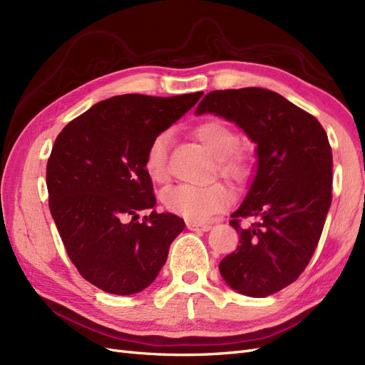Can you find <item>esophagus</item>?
I'll list each match as a JSON object with an SVG mask.
<instances>
[{
	"instance_id": "obj_1",
	"label": "esophagus",
	"mask_w": 365,
	"mask_h": 365,
	"mask_svg": "<svg viewBox=\"0 0 365 365\" xmlns=\"http://www.w3.org/2000/svg\"><path fill=\"white\" fill-rule=\"evenodd\" d=\"M187 228L190 231H208L212 228L210 224H204V222H193V220H187Z\"/></svg>"
}]
</instances>
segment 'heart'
Listing matches in <instances>:
<instances>
[{
	"instance_id": "b5f03b06",
	"label": "heart",
	"mask_w": 365,
	"mask_h": 365,
	"mask_svg": "<svg viewBox=\"0 0 365 365\" xmlns=\"http://www.w3.org/2000/svg\"><path fill=\"white\" fill-rule=\"evenodd\" d=\"M205 149L216 158V169L224 178L242 182L251 173V158L245 150L236 149L239 137L233 128L219 120H208L193 130ZM172 135L160 132L149 143L145 155V170L153 182H164L169 176V149ZM163 204L170 213L190 220H205L231 204V193L220 184L207 187L178 185L163 195Z\"/></svg>"
}]
</instances>
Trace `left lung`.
<instances>
[{
	"label": "left lung",
	"mask_w": 365,
	"mask_h": 365,
	"mask_svg": "<svg viewBox=\"0 0 365 365\" xmlns=\"http://www.w3.org/2000/svg\"><path fill=\"white\" fill-rule=\"evenodd\" d=\"M195 114L233 121L257 145L256 175L230 220L240 245L220 260V275L248 297L279 292L312 259L332 202L326 130L314 115L263 88L212 91ZM242 217H256L257 222L242 229Z\"/></svg>",
	"instance_id": "obj_1"
}]
</instances>
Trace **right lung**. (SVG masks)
I'll list each match as a JSON object with an SVG mask.
<instances>
[{"label":"right lung","mask_w":365,"mask_h":365,"mask_svg":"<svg viewBox=\"0 0 365 365\" xmlns=\"http://www.w3.org/2000/svg\"><path fill=\"white\" fill-rule=\"evenodd\" d=\"M204 93L123 94L96 103L58 135L47 163L48 205L68 257L105 292L130 295L157 279L184 220L155 207L145 170L149 143Z\"/></svg>","instance_id":"right-lung-1"}]
</instances>
